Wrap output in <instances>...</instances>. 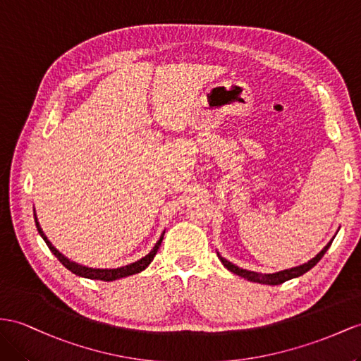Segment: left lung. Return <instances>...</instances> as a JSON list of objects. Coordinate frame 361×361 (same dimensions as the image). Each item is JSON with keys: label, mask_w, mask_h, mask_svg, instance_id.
Segmentation results:
<instances>
[{"label": "left lung", "mask_w": 361, "mask_h": 361, "mask_svg": "<svg viewBox=\"0 0 361 361\" xmlns=\"http://www.w3.org/2000/svg\"><path fill=\"white\" fill-rule=\"evenodd\" d=\"M334 238H336V236H334ZM334 238H332L331 241H329L325 247L322 248L320 253H317L316 256H314L311 261L305 262V264H302V265H298V267H293V269H288V270L277 271V273H256V271H250V270H245V269H239L238 265H235V264H232L230 261H227L226 257L221 256L218 252H216V255H218V257H219V261L223 262V265L226 267V269H227L228 271H232V273H235V274H238V276H241V277H244V279H247V281L256 282V283H264V285H281V283H283V282H286V281L294 279V277H299V276L305 274L307 271H310V270L312 269V267L316 265V264L322 259L323 255L326 253V250L331 247L332 241H334Z\"/></svg>", "instance_id": "1"}]
</instances>
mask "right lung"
Segmentation results:
<instances>
[{"mask_svg": "<svg viewBox=\"0 0 361 361\" xmlns=\"http://www.w3.org/2000/svg\"><path fill=\"white\" fill-rule=\"evenodd\" d=\"M35 212V210H33ZM35 215V223H36V228H38V232L41 235V238L45 241V244L49 245L50 252L58 257V261L66 267L67 270H70L71 273H75L76 276H80V277H85V279H92V281H105V282H111V281H117V279H123V277H128V276H133V274H137L143 271L147 265H149L154 259V256L157 255V252H159V248L161 245V241H163V236H164V232L161 233L160 239L157 241V244L154 245L152 250L147 253L146 256H143L142 259H138L133 264H128V265H123V267H118V269H92V267H87V265H80L75 261L68 259L67 256H63L56 247H54L50 241L49 238L45 236V233L42 232V228L38 223V218H36V214Z\"/></svg>", "mask_w": 361, "mask_h": 361, "instance_id": "right-lung-1", "label": "right lung"}]
</instances>
